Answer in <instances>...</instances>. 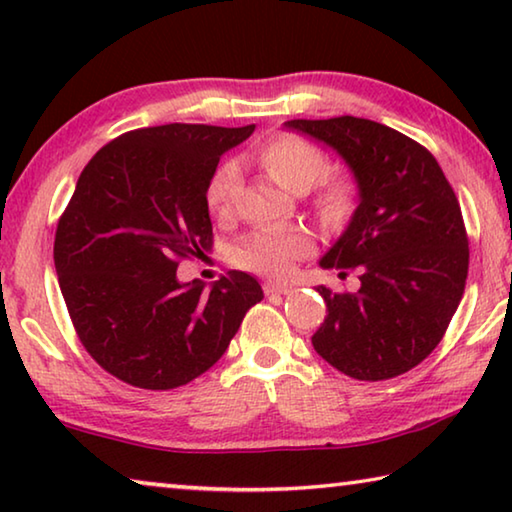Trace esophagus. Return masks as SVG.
Returning <instances> with one entry per match:
<instances>
[{
  "label": "esophagus",
  "mask_w": 512,
  "mask_h": 512,
  "mask_svg": "<svg viewBox=\"0 0 512 512\" xmlns=\"http://www.w3.org/2000/svg\"><path fill=\"white\" fill-rule=\"evenodd\" d=\"M289 291H291V284L275 282V280L264 282V293H266V296H273V293H289Z\"/></svg>",
  "instance_id": "34e87169"
}]
</instances>
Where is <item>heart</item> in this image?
<instances>
[{"mask_svg": "<svg viewBox=\"0 0 512 512\" xmlns=\"http://www.w3.org/2000/svg\"><path fill=\"white\" fill-rule=\"evenodd\" d=\"M257 162L268 178L282 189L302 194L316 183L325 171V158L316 144L298 135H277L257 149ZM239 189V169L235 162H223L212 173L205 189V201L212 214L228 216L235 205ZM354 205V187L348 176H334L318 189L316 210L329 225H339L348 219ZM314 248L311 232L300 225L289 228H266L248 235L232 253V259L244 271L268 277H284L298 257H305Z\"/></svg>", "mask_w": 512, "mask_h": 512, "instance_id": "obj_1", "label": "heart"}]
</instances>
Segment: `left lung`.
<instances>
[{"mask_svg": "<svg viewBox=\"0 0 512 512\" xmlns=\"http://www.w3.org/2000/svg\"><path fill=\"white\" fill-rule=\"evenodd\" d=\"M348 164L359 205L320 266L361 273L354 293L316 291L325 323L311 336L329 366L361 381L402 375L443 339L463 298L467 235L452 185L436 158L411 137L359 117L291 119Z\"/></svg>", "mask_w": 512, "mask_h": 512, "instance_id": "left-lung-1", "label": "left lung"}]
</instances>
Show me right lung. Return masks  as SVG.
I'll use <instances>...</instances> for the list:
<instances>
[{
	"mask_svg": "<svg viewBox=\"0 0 512 512\" xmlns=\"http://www.w3.org/2000/svg\"><path fill=\"white\" fill-rule=\"evenodd\" d=\"M253 131L140 128L108 142L79 176L56 230L58 284L85 350L126 384L169 391L203 375L264 298L244 271L210 291L176 275L180 257L212 248L207 183Z\"/></svg>",
	"mask_w": 512,
	"mask_h": 512,
	"instance_id": "obj_1",
	"label": "right lung"
}]
</instances>
